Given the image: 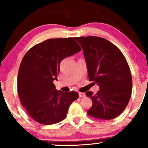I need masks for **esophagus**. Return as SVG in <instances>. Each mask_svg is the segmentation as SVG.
Listing matches in <instances>:
<instances>
[{
  "label": "esophagus",
  "instance_id": "esophagus-1",
  "mask_svg": "<svg viewBox=\"0 0 148 148\" xmlns=\"http://www.w3.org/2000/svg\"><path fill=\"white\" fill-rule=\"evenodd\" d=\"M79 96L81 98H84V97H86V94L82 92H79Z\"/></svg>",
  "mask_w": 148,
  "mask_h": 148
}]
</instances>
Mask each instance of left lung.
Returning <instances> with one entry per match:
<instances>
[{
  "instance_id": "8db88e82",
  "label": "left lung",
  "mask_w": 148,
  "mask_h": 148,
  "mask_svg": "<svg viewBox=\"0 0 148 148\" xmlns=\"http://www.w3.org/2000/svg\"><path fill=\"white\" fill-rule=\"evenodd\" d=\"M75 39L83 48L89 79L100 86L96 94L86 92L93 102L88 114L102 120L116 118L126 108L132 92V77L126 58L104 38L88 36Z\"/></svg>"
}]
</instances>
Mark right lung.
I'll return each instance as SVG.
<instances>
[{
  "instance_id": "add662e5",
  "label": "right lung",
  "mask_w": 148,
  "mask_h": 148,
  "mask_svg": "<svg viewBox=\"0 0 148 148\" xmlns=\"http://www.w3.org/2000/svg\"><path fill=\"white\" fill-rule=\"evenodd\" d=\"M82 50L72 38L48 39L30 48L20 64L17 92L21 105L36 122L43 125L65 119L70 105L79 98L77 92L56 90L60 62Z\"/></svg>"
}]
</instances>
